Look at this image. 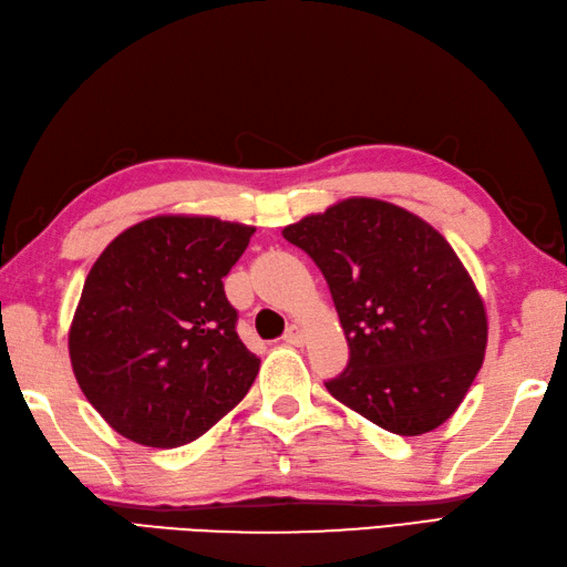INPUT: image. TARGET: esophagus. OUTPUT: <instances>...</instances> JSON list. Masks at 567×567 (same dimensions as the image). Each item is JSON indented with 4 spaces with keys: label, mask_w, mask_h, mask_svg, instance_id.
Masks as SVG:
<instances>
[{
    "label": "esophagus",
    "mask_w": 567,
    "mask_h": 567,
    "mask_svg": "<svg viewBox=\"0 0 567 567\" xmlns=\"http://www.w3.org/2000/svg\"><path fill=\"white\" fill-rule=\"evenodd\" d=\"M285 344H292V347H297V344H302L305 342V332L297 324H290L287 327V332H285Z\"/></svg>",
    "instance_id": "34e87169"
}]
</instances>
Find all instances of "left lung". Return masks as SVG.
<instances>
[{
  "instance_id": "obj_1",
  "label": "left lung",
  "mask_w": 567,
  "mask_h": 567,
  "mask_svg": "<svg viewBox=\"0 0 567 567\" xmlns=\"http://www.w3.org/2000/svg\"><path fill=\"white\" fill-rule=\"evenodd\" d=\"M332 292L349 362L324 382L344 406L399 436L454 414L486 352L488 322L466 267L419 215L347 198L287 225Z\"/></svg>"
}]
</instances>
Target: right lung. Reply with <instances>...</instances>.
<instances>
[{"instance_id": "1", "label": "right lung", "mask_w": 567, "mask_h": 567, "mask_svg": "<svg viewBox=\"0 0 567 567\" xmlns=\"http://www.w3.org/2000/svg\"><path fill=\"white\" fill-rule=\"evenodd\" d=\"M255 228L158 215L99 255L69 329L74 377L113 431L176 449L238 406L260 359L235 332L223 277Z\"/></svg>"}]
</instances>
